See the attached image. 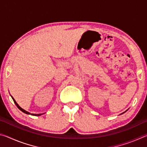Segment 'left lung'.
Instances as JSON below:
<instances>
[{
  "label": "left lung",
  "mask_w": 147,
  "mask_h": 147,
  "mask_svg": "<svg viewBox=\"0 0 147 147\" xmlns=\"http://www.w3.org/2000/svg\"><path fill=\"white\" fill-rule=\"evenodd\" d=\"M127 110H128V109H127ZM127 110H126V111H127ZM126 111H124V112H123V113H121V114H123V113H125V112H126Z\"/></svg>",
  "instance_id": "left-lung-1"
}]
</instances>
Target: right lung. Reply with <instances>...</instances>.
Instances as JSON below:
<instances>
[{
    "instance_id": "right-lung-1",
    "label": "right lung",
    "mask_w": 147,
    "mask_h": 147,
    "mask_svg": "<svg viewBox=\"0 0 147 147\" xmlns=\"http://www.w3.org/2000/svg\"><path fill=\"white\" fill-rule=\"evenodd\" d=\"M11 98H12V99H13V102H14V103L16 104V105L17 106V108H18L20 109V110L23 111V113H26V114H28V115H34V116H39V115H42V113H40V114H34V113H30V112H28V111H26V110H24V109H23L22 108H21V107H20V106H19V104L17 103V102H16V100H15V99L13 98V96H12L11 95Z\"/></svg>"
}]
</instances>
